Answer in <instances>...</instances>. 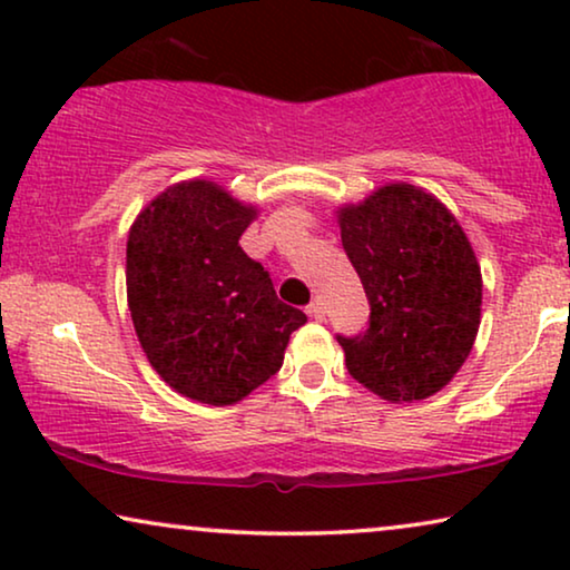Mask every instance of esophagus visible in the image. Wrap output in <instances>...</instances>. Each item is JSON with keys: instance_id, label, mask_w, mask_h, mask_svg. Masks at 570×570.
<instances>
[{"instance_id": "1", "label": "esophagus", "mask_w": 570, "mask_h": 570, "mask_svg": "<svg viewBox=\"0 0 570 570\" xmlns=\"http://www.w3.org/2000/svg\"><path fill=\"white\" fill-rule=\"evenodd\" d=\"M306 314L311 316V318H316V322H324V316H326V308H324V301L322 298H316V301H311L308 303V308H306Z\"/></svg>"}]
</instances>
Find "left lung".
<instances>
[{
	"label": "left lung",
	"instance_id": "1",
	"mask_svg": "<svg viewBox=\"0 0 570 570\" xmlns=\"http://www.w3.org/2000/svg\"><path fill=\"white\" fill-rule=\"evenodd\" d=\"M371 324L337 337L350 376L386 402H420L462 368L480 330L482 275L451 209L407 181L337 209Z\"/></svg>",
	"mask_w": 570,
	"mask_h": 570
}]
</instances>
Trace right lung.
<instances>
[{
	"mask_svg": "<svg viewBox=\"0 0 570 570\" xmlns=\"http://www.w3.org/2000/svg\"><path fill=\"white\" fill-rule=\"evenodd\" d=\"M256 215L225 186L191 178L160 191L129 228L127 301L142 353L174 392L213 407L275 376L306 324L238 246Z\"/></svg>",
	"mask_w": 570,
	"mask_h": 570,
	"instance_id": "1",
	"label": "right lung"
}]
</instances>
